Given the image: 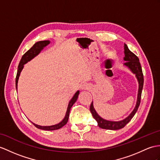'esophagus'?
<instances>
[{
	"mask_svg": "<svg viewBox=\"0 0 160 160\" xmlns=\"http://www.w3.org/2000/svg\"><path fill=\"white\" fill-rule=\"evenodd\" d=\"M88 88H89V86H88V84L84 83V84L81 85V89H88Z\"/></svg>",
	"mask_w": 160,
	"mask_h": 160,
	"instance_id": "34e87169",
	"label": "esophagus"
}]
</instances>
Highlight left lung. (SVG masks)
Instances as JSON below:
<instances>
[{
    "label": "left lung",
    "instance_id": "left-lung-1",
    "mask_svg": "<svg viewBox=\"0 0 160 160\" xmlns=\"http://www.w3.org/2000/svg\"><path fill=\"white\" fill-rule=\"evenodd\" d=\"M124 53H125L124 60L126 61L125 63H124V65L127 66V67L131 70L132 72L134 74H135L139 83L137 102H136V105L134 108V109L131 112V114L125 119L119 121V122H111V121L105 120L102 118H100V117L98 115V113L96 112V111H95L94 108H93V102H92V104H90L89 110H90L92 112L93 118L97 121V122H98V126L100 128H102V129L116 130H119L121 128H123L128 123L130 122V121L132 119V118H133L136 111L138 110L140 103H141V94H142V90L143 83H144L143 74H142L141 63H140L139 62L138 58L136 56L134 53H132L129 49H128L126 44H124Z\"/></svg>",
    "mask_w": 160,
    "mask_h": 160
}]
</instances>
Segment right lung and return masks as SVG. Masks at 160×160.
Segmentation results:
<instances>
[{"label":"right lung","instance_id":"1","mask_svg":"<svg viewBox=\"0 0 160 160\" xmlns=\"http://www.w3.org/2000/svg\"><path fill=\"white\" fill-rule=\"evenodd\" d=\"M49 42H50L49 41H38V42H36V43H35L32 47V48H31L28 51V52H26L24 54V55H23L20 62H19L17 75H16V78H15V85H16V89H17V86H18V81L19 77V75H20L22 70L23 69V67H24V64H25L28 61L32 60L33 58L37 56L38 54L40 53L41 51L43 49V48H45V46L48 45ZM79 93V91H77L75 93L74 96L72 97V98L69 102L68 108L67 111V113H66V115H65V118L60 123H59L58 124H56V125H53V126H41L37 125V124H34L32 123L33 125L36 128H38V129H41V130H55L60 129V128H61L62 127H63L65 124L68 122L70 111H71V108L72 105L74 104V103H75L76 102V100H77Z\"/></svg>","mask_w":160,"mask_h":160}]
</instances>
